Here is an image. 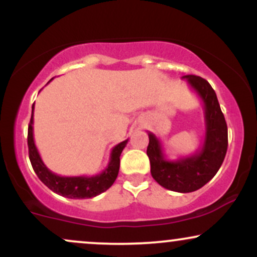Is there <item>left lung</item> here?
<instances>
[{
	"mask_svg": "<svg viewBox=\"0 0 257 257\" xmlns=\"http://www.w3.org/2000/svg\"><path fill=\"white\" fill-rule=\"evenodd\" d=\"M196 91L204 107L205 137L203 145L193 155L168 159L159 139L149 132L147 156L151 164V175L162 187L174 192L188 193L199 190L214 178L227 152V124L215 90L208 81L199 76L182 77Z\"/></svg>",
	"mask_w": 257,
	"mask_h": 257,
	"instance_id": "1",
	"label": "left lung"
}]
</instances>
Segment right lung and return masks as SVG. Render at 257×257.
Returning a JSON list of instances; mask_svg holds the SVG:
<instances>
[{
    "mask_svg": "<svg viewBox=\"0 0 257 257\" xmlns=\"http://www.w3.org/2000/svg\"><path fill=\"white\" fill-rule=\"evenodd\" d=\"M52 81V79H51ZM49 81V82H51ZM35 105V104H34ZM128 139L112 149L110 155V161L107 166L101 173L93 176H61L51 172L43 163L34 140V106H32V113L30 124L28 132V146H29V157H30L31 166L38 179L43 182L53 192L58 193L59 196L66 197L71 199H85L93 198L99 196L100 193L105 192L111 187L114 180L117 179L119 172V157L123 149L126 146Z\"/></svg>",
    "mask_w": 257,
    "mask_h": 257,
    "instance_id": "1",
    "label": "right lung"
}]
</instances>
